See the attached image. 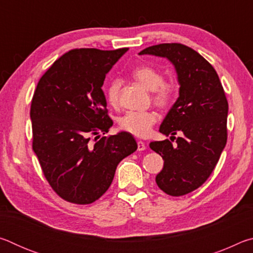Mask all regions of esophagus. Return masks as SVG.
<instances>
[{"label": "esophagus", "mask_w": 253, "mask_h": 253, "mask_svg": "<svg viewBox=\"0 0 253 253\" xmlns=\"http://www.w3.org/2000/svg\"><path fill=\"white\" fill-rule=\"evenodd\" d=\"M146 149V144H145L144 142H142V140H138L137 142V151H145Z\"/></svg>", "instance_id": "1"}]
</instances>
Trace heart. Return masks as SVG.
Returning a JSON list of instances; mask_svg holds the SVG:
<instances>
[{"mask_svg": "<svg viewBox=\"0 0 253 253\" xmlns=\"http://www.w3.org/2000/svg\"><path fill=\"white\" fill-rule=\"evenodd\" d=\"M132 77L149 91H153V101L161 108L172 106L177 96V85L174 81H165L162 71L151 66L137 67L132 71ZM122 81L111 80L106 89V97L113 107L119 105ZM157 122V116L153 111H128L119 121L122 129L137 137H146L152 127Z\"/></svg>", "mask_w": 253, "mask_h": 253, "instance_id": "heart-1", "label": "heart"}]
</instances>
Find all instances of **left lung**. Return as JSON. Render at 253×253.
Segmentation results:
<instances>
[{"label": "left lung", "instance_id": "obj_1", "mask_svg": "<svg viewBox=\"0 0 253 253\" xmlns=\"http://www.w3.org/2000/svg\"><path fill=\"white\" fill-rule=\"evenodd\" d=\"M166 58L177 75L179 96L161 124L160 131L174 139L149 144L163 157L156 184L172 196L185 195L207 181L219 162L228 138L229 105L216 71L195 50L181 43H162L140 51Z\"/></svg>", "mask_w": 253, "mask_h": 253}]
</instances>
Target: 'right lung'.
I'll use <instances>...</instances> for the list:
<instances>
[{
	"label": "right lung",
	"mask_w": 253,
	"mask_h": 253,
	"mask_svg": "<svg viewBox=\"0 0 253 253\" xmlns=\"http://www.w3.org/2000/svg\"><path fill=\"white\" fill-rule=\"evenodd\" d=\"M127 51L74 49L38 83L30 111L32 147L50 186L68 202H95L109 188L121 161L137 149L127 131L97 139L113 126L101 87Z\"/></svg>",
	"instance_id": "right-lung-1"
}]
</instances>
